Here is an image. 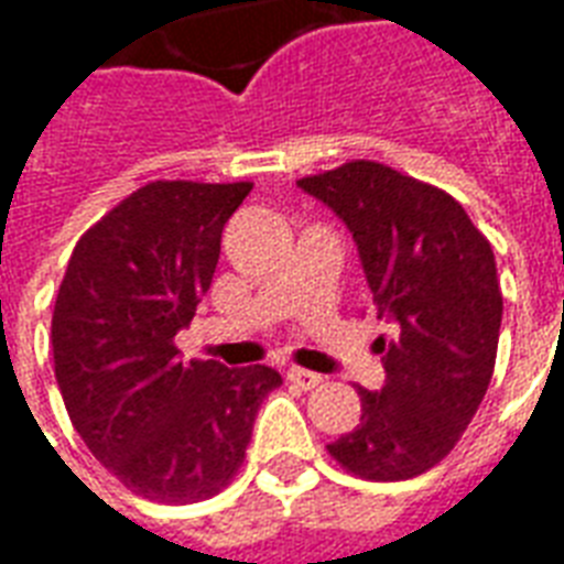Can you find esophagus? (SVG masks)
I'll return each instance as SVG.
<instances>
[{
  "mask_svg": "<svg viewBox=\"0 0 564 564\" xmlns=\"http://www.w3.org/2000/svg\"><path fill=\"white\" fill-rule=\"evenodd\" d=\"M286 379H290L293 386L304 388V391H311V388H316L323 382L319 373H314V370H302V367H290V370H286Z\"/></svg>",
  "mask_w": 564,
  "mask_h": 564,
  "instance_id": "34e87169",
  "label": "esophagus"
}]
</instances>
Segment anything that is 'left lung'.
I'll list each match as a JSON object with an SVG mask.
<instances>
[{
	"label": "left lung",
	"instance_id": "1",
	"mask_svg": "<svg viewBox=\"0 0 564 564\" xmlns=\"http://www.w3.org/2000/svg\"><path fill=\"white\" fill-rule=\"evenodd\" d=\"M352 232L379 319L386 386L358 388L361 421L328 445L346 473L406 481L452 452L496 365L502 293L490 241L454 197L377 161L299 178Z\"/></svg>",
	"mask_w": 564,
	"mask_h": 564
}]
</instances>
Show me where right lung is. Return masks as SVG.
Listing matches in <instances>:
<instances>
[{
  "label": "right lung",
  "mask_w": 564,
  "mask_h": 564,
  "mask_svg": "<svg viewBox=\"0 0 564 564\" xmlns=\"http://www.w3.org/2000/svg\"><path fill=\"white\" fill-rule=\"evenodd\" d=\"M250 182H152L77 241L53 307L65 410L89 452L143 499L199 502L245 460L274 367L182 361L220 257V232Z\"/></svg>",
  "instance_id": "add662e5"
}]
</instances>
